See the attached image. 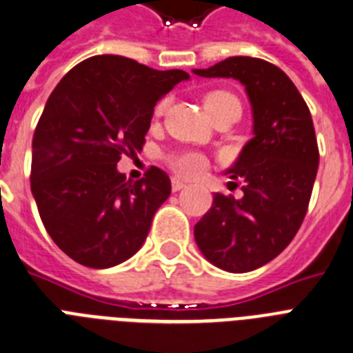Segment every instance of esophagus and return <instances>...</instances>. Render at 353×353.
<instances>
[{"mask_svg":"<svg viewBox=\"0 0 353 353\" xmlns=\"http://www.w3.org/2000/svg\"><path fill=\"white\" fill-rule=\"evenodd\" d=\"M183 188H185V183H183L182 180H179V179L171 180V189H173V192L180 191V189H183Z\"/></svg>","mask_w":353,"mask_h":353,"instance_id":"34e87169","label":"esophagus"}]
</instances>
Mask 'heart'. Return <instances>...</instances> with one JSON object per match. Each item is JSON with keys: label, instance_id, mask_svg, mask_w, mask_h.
<instances>
[{"label": "heart", "instance_id": "1", "mask_svg": "<svg viewBox=\"0 0 353 353\" xmlns=\"http://www.w3.org/2000/svg\"><path fill=\"white\" fill-rule=\"evenodd\" d=\"M201 103H203L205 112L212 117L214 121H218V119H232V121H237L241 114H243V105H241L239 98L236 94H232L230 90H209L201 98ZM165 105H168V99L159 101V105L155 107V116H162L164 114ZM168 164L180 176L194 179V176H198V174L205 171L207 159L201 153L196 152L171 153V155H168Z\"/></svg>", "mask_w": 353, "mask_h": 353}]
</instances>
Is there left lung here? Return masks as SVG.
Listing matches in <instances>:
<instances>
[{
  "label": "left lung",
  "mask_w": 353,
  "mask_h": 353,
  "mask_svg": "<svg viewBox=\"0 0 353 353\" xmlns=\"http://www.w3.org/2000/svg\"><path fill=\"white\" fill-rule=\"evenodd\" d=\"M192 73L234 78L252 105L254 137L227 170L230 183L243 182V198L216 192L209 212L194 225L196 245L209 263L246 273L273 261L305 218L320 164L314 125L291 78L266 60L228 57Z\"/></svg>",
  "instance_id": "obj_1"
}]
</instances>
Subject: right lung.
Wrapping results in <instances>:
<instances>
[{"mask_svg": "<svg viewBox=\"0 0 353 353\" xmlns=\"http://www.w3.org/2000/svg\"><path fill=\"white\" fill-rule=\"evenodd\" d=\"M182 69L157 71L119 55L74 65L53 89L32 141V194L51 239L87 268L125 263L146 239L171 180L152 165L132 182L123 153L143 150L153 107Z\"/></svg>", "mask_w": 353, "mask_h": 353, "instance_id": "1", "label": "right lung"}]
</instances>
